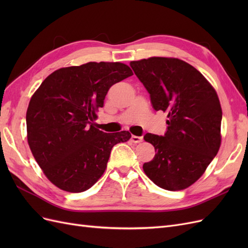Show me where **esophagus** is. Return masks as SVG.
<instances>
[{
  "label": "esophagus",
  "mask_w": 248,
  "mask_h": 248,
  "mask_svg": "<svg viewBox=\"0 0 248 248\" xmlns=\"http://www.w3.org/2000/svg\"><path fill=\"white\" fill-rule=\"evenodd\" d=\"M130 140H131V141H132V142H136V144H137V142H140V141H142V137L132 136Z\"/></svg>",
  "instance_id": "obj_1"
}]
</instances>
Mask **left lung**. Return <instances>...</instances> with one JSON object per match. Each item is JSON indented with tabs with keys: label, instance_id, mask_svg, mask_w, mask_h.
Listing matches in <instances>:
<instances>
[{
	"label": "left lung",
	"instance_id": "1",
	"mask_svg": "<svg viewBox=\"0 0 248 248\" xmlns=\"http://www.w3.org/2000/svg\"><path fill=\"white\" fill-rule=\"evenodd\" d=\"M155 110L168 112L164 136L145 134L155 148L145 174L160 188L182 190L204 174L220 147L222 111L213 87L193 66L175 58L130 62Z\"/></svg>",
	"mask_w": 248,
	"mask_h": 248
}]
</instances>
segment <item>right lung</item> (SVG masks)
I'll list each match as a JSON object with an SVG mask.
<instances>
[{"instance_id": "1", "label": "right lung", "mask_w": 248, "mask_h": 248, "mask_svg": "<svg viewBox=\"0 0 248 248\" xmlns=\"http://www.w3.org/2000/svg\"><path fill=\"white\" fill-rule=\"evenodd\" d=\"M123 63L89 62L58 69L42 81L27 110L28 142L34 158L60 189L82 192L103 175L112 147L128 131L96 128V111L109 88L132 76Z\"/></svg>"}]
</instances>
